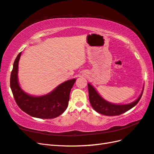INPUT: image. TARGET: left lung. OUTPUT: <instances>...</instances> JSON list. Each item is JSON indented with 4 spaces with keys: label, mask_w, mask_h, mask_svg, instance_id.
Instances as JSON below:
<instances>
[{
    "label": "left lung",
    "mask_w": 154,
    "mask_h": 154,
    "mask_svg": "<svg viewBox=\"0 0 154 154\" xmlns=\"http://www.w3.org/2000/svg\"><path fill=\"white\" fill-rule=\"evenodd\" d=\"M144 86L139 97L134 102L129 104H114L107 101L100 95L92 85L88 83L89 101L93 109L97 112L106 116H117L126 112V111L135 106L140 100L143 94Z\"/></svg>",
    "instance_id": "left-lung-1"
}]
</instances>
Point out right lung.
Returning <instances> with one entry per match:
<instances>
[{"instance_id": "add662e5", "label": "right lung", "mask_w": 154, "mask_h": 154, "mask_svg": "<svg viewBox=\"0 0 154 154\" xmlns=\"http://www.w3.org/2000/svg\"><path fill=\"white\" fill-rule=\"evenodd\" d=\"M21 53L16 58L11 75V88L18 106L24 112L38 119H54L61 115L68 106L71 88L76 79L65 81L45 95H30L22 90L18 82V63Z\"/></svg>"}]
</instances>
